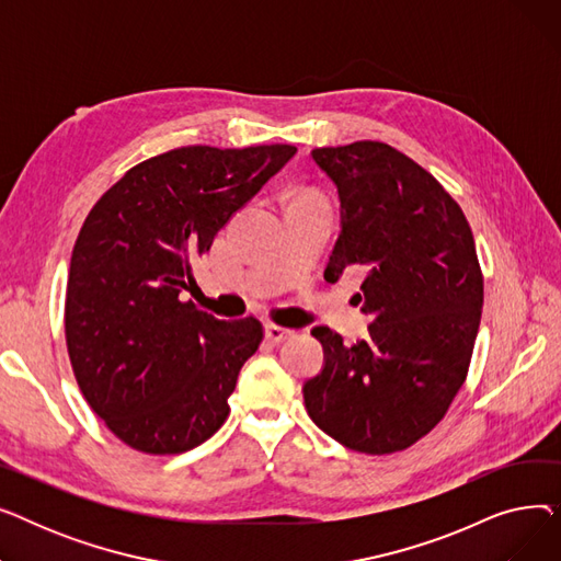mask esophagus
I'll return each instance as SVG.
<instances>
[{"label":"esophagus","instance_id":"esophagus-1","mask_svg":"<svg viewBox=\"0 0 561 561\" xmlns=\"http://www.w3.org/2000/svg\"><path fill=\"white\" fill-rule=\"evenodd\" d=\"M290 336H293V330L279 328V325H275V322H268V325H265V339H268L271 343H282Z\"/></svg>","mask_w":561,"mask_h":561}]
</instances>
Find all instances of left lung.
<instances>
[{
  "instance_id": "8db88e82",
  "label": "left lung",
  "mask_w": 561,
  "mask_h": 561,
  "mask_svg": "<svg viewBox=\"0 0 561 561\" xmlns=\"http://www.w3.org/2000/svg\"><path fill=\"white\" fill-rule=\"evenodd\" d=\"M311 159L341 199L325 275L364 265L373 322L355 345L311 330L325 366L305 381V407L341 446L391 455L446 416L466 379L484 302L473 231L446 188L387 142L318 147Z\"/></svg>"
}]
</instances>
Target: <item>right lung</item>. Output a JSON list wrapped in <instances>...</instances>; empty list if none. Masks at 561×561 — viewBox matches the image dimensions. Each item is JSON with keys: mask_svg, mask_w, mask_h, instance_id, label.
Listing matches in <instances>:
<instances>
[{"mask_svg": "<svg viewBox=\"0 0 561 561\" xmlns=\"http://www.w3.org/2000/svg\"><path fill=\"white\" fill-rule=\"evenodd\" d=\"M298 152L293 145L176 147L125 172L72 250L66 343L77 385L134 450L180 455L227 421V398L263 328L218 320L182 290L193 259Z\"/></svg>", "mask_w": 561, "mask_h": 561, "instance_id": "obj_1", "label": "right lung"}]
</instances>
